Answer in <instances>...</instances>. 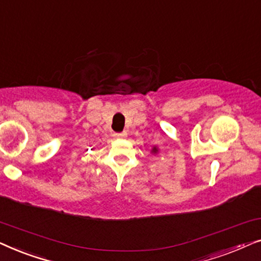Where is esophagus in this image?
<instances>
[{"instance_id": "34e87169", "label": "esophagus", "mask_w": 261, "mask_h": 261, "mask_svg": "<svg viewBox=\"0 0 261 261\" xmlns=\"http://www.w3.org/2000/svg\"><path fill=\"white\" fill-rule=\"evenodd\" d=\"M114 137L123 138V137H126V133H124V132H121V133H114Z\"/></svg>"}]
</instances>
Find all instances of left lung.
Listing matches in <instances>:
<instances>
[{"mask_svg": "<svg viewBox=\"0 0 261 261\" xmlns=\"http://www.w3.org/2000/svg\"><path fill=\"white\" fill-rule=\"evenodd\" d=\"M155 151H156V149H155V148H154V149H153V152H155Z\"/></svg>", "mask_w": 261, "mask_h": 261, "instance_id": "8db88e82", "label": "left lung"}]
</instances>
